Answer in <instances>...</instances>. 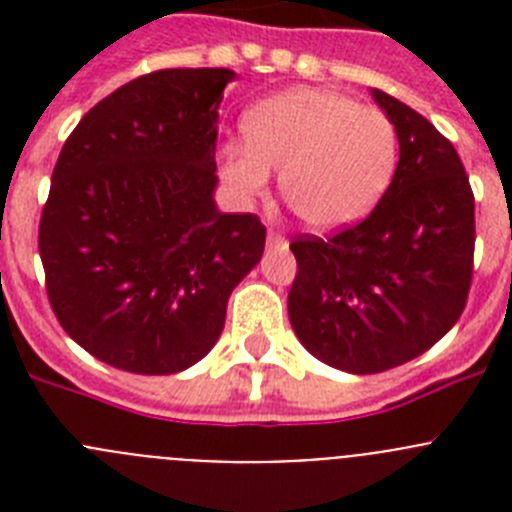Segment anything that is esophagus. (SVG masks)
Here are the masks:
<instances>
[{
    "mask_svg": "<svg viewBox=\"0 0 512 512\" xmlns=\"http://www.w3.org/2000/svg\"><path fill=\"white\" fill-rule=\"evenodd\" d=\"M266 243H269V246H287V238H284V235H279V233H274V230H269V235H266Z\"/></svg>",
    "mask_w": 512,
    "mask_h": 512,
    "instance_id": "34e87169",
    "label": "esophagus"
}]
</instances>
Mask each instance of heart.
<instances>
[{
	"mask_svg": "<svg viewBox=\"0 0 512 512\" xmlns=\"http://www.w3.org/2000/svg\"><path fill=\"white\" fill-rule=\"evenodd\" d=\"M246 140L220 153V176L241 202L269 189L282 169V197L302 223L333 233L359 223L390 189L400 158L395 122L325 87H295L253 104Z\"/></svg>",
	"mask_w": 512,
	"mask_h": 512,
	"instance_id": "1",
	"label": "heart"
}]
</instances>
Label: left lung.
<instances>
[{"label":"left lung","instance_id":"1","mask_svg":"<svg viewBox=\"0 0 512 512\" xmlns=\"http://www.w3.org/2000/svg\"><path fill=\"white\" fill-rule=\"evenodd\" d=\"M395 122L400 161L369 217L323 238H297L287 297L302 346L348 374H379L425 354L467 305L474 194L459 153L423 115L372 89Z\"/></svg>","mask_w":512,"mask_h":512}]
</instances>
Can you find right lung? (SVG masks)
<instances>
[{
	"label": "right lung",
	"mask_w": 512,
	"mask_h": 512,
	"mask_svg": "<svg viewBox=\"0 0 512 512\" xmlns=\"http://www.w3.org/2000/svg\"><path fill=\"white\" fill-rule=\"evenodd\" d=\"M235 71L164 69L115 89L63 143L40 217L45 289L84 351L130 374L205 359L261 261L256 215L215 202L220 102Z\"/></svg>",
	"instance_id": "obj_1"
}]
</instances>
